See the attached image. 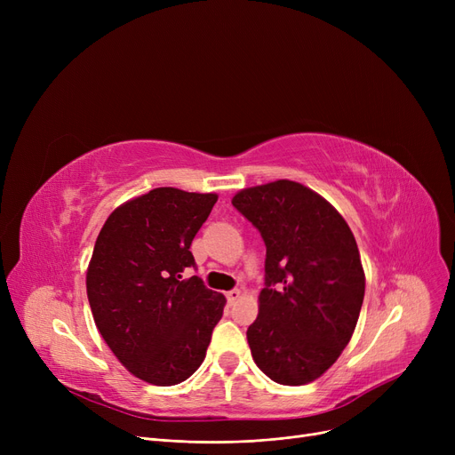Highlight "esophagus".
<instances>
[{
  "instance_id": "1",
  "label": "esophagus",
  "mask_w": 455,
  "mask_h": 455,
  "mask_svg": "<svg viewBox=\"0 0 455 455\" xmlns=\"http://www.w3.org/2000/svg\"><path fill=\"white\" fill-rule=\"evenodd\" d=\"M240 290H230V291H227L225 293V297H227V300H228V304H234L237 299H240Z\"/></svg>"
}]
</instances>
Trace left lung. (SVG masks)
<instances>
[{"instance_id": "obj_1", "label": "left lung", "mask_w": 455, "mask_h": 455, "mask_svg": "<svg viewBox=\"0 0 455 455\" xmlns=\"http://www.w3.org/2000/svg\"><path fill=\"white\" fill-rule=\"evenodd\" d=\"M232 206L266 243V288L247 330L254 362L276 384H309L336 363L362 312L354 234L336 208L293 180L242 189Z\"/></svg>"}]
</instances>
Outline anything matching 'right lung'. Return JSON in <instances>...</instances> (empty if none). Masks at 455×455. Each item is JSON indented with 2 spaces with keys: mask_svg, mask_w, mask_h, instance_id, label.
Returning <instances> with one entry per match:
<instances>
[{
  "mask_svg": "<svg viewBox=\"0 0 455 455\" xmlns=\"http://www.w3.org/2000/svg\"><path fill=\"white\" fill-rule=\"evenodd\" d=\"M215 194L156 188L116 208L95 242L86 293L95 326L129 372L175 386L206 355L225 297L199 276L189 247Z\"/></svg>",
  "mask_w": 455,
  "mask_h": 455,
  "instance_id": "1",
  "label": "right lung"
}]
</instances>
